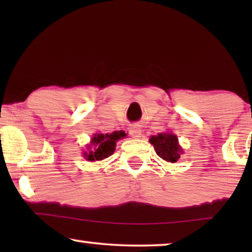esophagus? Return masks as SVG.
<instances>
[{"label": "esophagus", "mask_w": 252, "mask_h": 252, "mask_svg": "<svg viewBox=\"0 0 252 252\" xmlns=\"http://www.w3.org/2000/svg\"><path fill=\"white\" fill-rule=\"evenodd\" d=\"M129 134H130V135H132L133 137H140V136H141V128H140L139 126L133 125V126L129 128Z\"/></svg>", "instance_id": "34e87169"}]
</instances>
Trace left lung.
I'll use <instances>...</instances> for the list:
<instances>
[{"label":"left lung","mask_w":252,"mask_h":252,"mask_svg":"<svg viewBox=\"0 0 252 252\" xmlns=\"http://www.w3.org/2000/svg\"><path fill=\"white\" fill-rule=\"evenodd\" d=\"M150 143L155 147L158 156L164 160L175 163L182 153L181 148L178 144V139L174 134L160 133L156 136H151Z\"/></svg>","instance_id":"left-lung-1"}]
</instances>
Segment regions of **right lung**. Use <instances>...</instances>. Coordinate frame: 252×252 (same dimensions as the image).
<instances>
[{
  "label": "right lung",
  "mask_w": 252,
  "mask_h": 252,
  "mask_svg": "<svg viewBox=\"0 0 252 252\" xmlns=\"http://www.w3.org/2000/svg\"><path fill=\"white\" fill-rule=\"evenodd\" d=\"M124 136H126V134L123 130L111 134H95L94 137H92V147H88L92 150L89 153H85V157L91 161L108 158L115 151L117 141L123 139Z\"/></svg>",
  "instance_id": "1"
}]
</instances>
